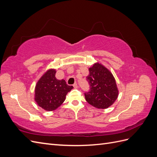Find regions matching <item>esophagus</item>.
<instances>
[{"mask_svg":"<svg viewBox=\"0 0 157 157\" xmlns=\"http://www.w3.org/2000/svg\"><path fill=\"white\" fill-rule=\"evenodd\" d=\"M73 87H74L75 88H78V85H77V83H75V84H73Z\"/></svg>","mask_w":157,"mask_h":157,"instance_id":"1","label":"esophagus"}]
</instances>
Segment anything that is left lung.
I'll return each mask as SVG.
<instances>
[{
  "label": "left lung",
  "mask_w": 157,
  "mask_h": 157,
  "mask_svg": "<svg viewBox=\"0 0 157 157\" xmlns=\"http://www.w3.org/2000/svg\"><path fill=\"white\" fill-rule=\"evenodd\" d=\"M87 80L90 91L85 93L86 101L97 109H107L115 103L118 96L116 80L112 73L98 62L89 69Z\"/></svg>",
  "instance_id": "8db88e82"
}]
</instances>
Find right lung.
Wrapping results in <instances>:
<instances>
[{
  "label": "right lung",
  "mask_w": 157,
  "mask_h": 157,
  "mask_svg": "<svg viewBox=\"0 0 157 157\" xmlns=\"http://www.w3.org/2000/svg\"><path fill=\"white\" fill-rule=\"evenodd\" d=\"M56 73V69L47 70L38 80L35 88V101L46 111L58 109L65 100L67 93L73 88L72 86H68L64 79H57Z\"/></svg>",
  "instance_id": "right-lung-1"
}]
</instances>
